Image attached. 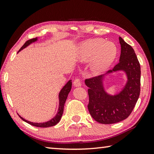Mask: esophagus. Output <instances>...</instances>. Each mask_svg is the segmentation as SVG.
Listing matches in <instances>:
<instances>
[{
  "label": "esophagus",
  "mask_w": 154,
  "mask_h": 154,
  "mask_svg": "<svg viewBox=\"0 0 154 154\" xmlns=\"http://www.w3.org/2000/svg\"><path fill=\"white\" fill-rule=\"evenodd\" d=\"M73 85H74L75 87H79V86H81V85H82V82H81V81L79 80V79L77 78V79H75L74 80Z\"/></svg>",
  "instance_id": "34e87169"
}]
</instances>
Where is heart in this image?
Returning <instances> with one entry per match:
<instances>
[{
	"label": "heart",
	"instance_id": "b5f03b06",
	"mask_svg": "<svg viewBox=\"0 0 154 154\" xmlns=\"http://www.w3.org/2000/svg\"><path fill=\"white\" fill-rule=\"evenodd\" d=\"M117 49L113 43L102 38L88 39L80 45L77 59L80 62L92 60L90 70L93 75H100L108 69L116 56Z\"/></svg>",
	"mask_w": 154,
	"mask_h": 154
}]
</instances>
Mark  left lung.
<instances>
[{"label":"left lung","instance_id":"8db88e82","mask_svg":"<svg viewBox=\"0 0 154 154\" xmlns=\"http://www.w3.org/2000/svg\"><path fill=\"white\" fill-rule=\"evenodd\" d=\"M121 45L119 62L106 75L123 71L127 77L124 88L116 95L106 93L103 85L105 75L85 80L89 88L88 92L89 103L88 108L91 116L103 124L118 123L126 119L134 107L140 90V66L133 48L119 37Z\"/></svg>","mask_w":154,"mask_h":154}]
</instances>
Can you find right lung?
<instances>
[{
  "instance_id": "right-lung-1",
  "label": "right lung",
  "mask_w": 154,
  "mask_h": 154,
  "mask_svg": "<svg viewBox=\"0 0 154 154\" xmlns=\"http://www.w3.org/2000/svg\"><path fill=\"white\" fill-rule=\"evenodd\" d=\"M37 41V37L34 38H32V39H30V40L27 41L24 44V45H23L22 48H20V49L19 51H18V52L20 51L21 50H22L23 49L26 48L27 46L30 45L31 43L35 42V41ZM71 87H72V81L69 80V82H68L66 83V85H65L62 88V90H60V92L59 96H59V108H58V113H57L56 116L54 117V118H53L51 119H50L49 121H48L46 122H43V123H34V122L27 121L26 119H25L23 118H22V117H21L20 116H19L20 118L22 119V120H24V122H27L28 124H29L30 125H32V126H36V127L48 128V127L55 126V125H56L58 123L60 120L61 118H62V114H63L64 104H65V102H66V100L68 94H69L70 91H71Z\"/></svg>"
}]
</instances>
